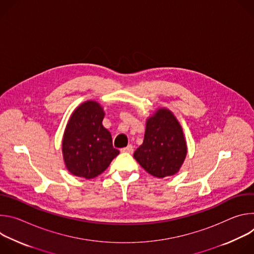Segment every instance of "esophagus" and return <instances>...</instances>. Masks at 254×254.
<instances>
[{"instance_id": "34e87169", "label": "esophagus", "mask_w": 254, "mask_h": 254, "mask_svg": "<svg viewBox=\"0 0 254 254\" xmlns=\"http://www.w3.org/2000/svg\"><path fill=\"white\" fill-rule=\"evenodd\" d=\"M121 151H122L123 153H128V154H132V152H133V147L131 146V144H128L127 147H126V148H123Z\"/></svg>"}]
</instances>
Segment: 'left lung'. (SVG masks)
<instances>
[{
  "mask_svg": "<svg viewBox=\"0 0 254 254\" xmlns=\"http://www.w3.org/2000/svg\"><path fill=\"white\" fill-rule=\"evenodd\" d=\"M186 155L187 144L178 120L167 108H160L147 120L142 144L133 158L152 176L165 178L179 172Z\"/></svg>",
  "mask_w": 254,
  "mask_h": 254,
  "instance_id": "obj_1",
  "label": "left lung"
}]
</instances>
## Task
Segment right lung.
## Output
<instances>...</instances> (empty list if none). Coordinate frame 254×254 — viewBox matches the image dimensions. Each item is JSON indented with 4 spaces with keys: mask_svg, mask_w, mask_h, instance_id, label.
Here are the masks:
<instances>
[{
    "mask_svg": "<svg viewBox=\"0 0 254 254\" xmlns=\"http://www.w3.org/2000/svg\"><path fill=\"white\" fill-rule=\"evenodd\" d=\"M103 118V108L93 100L83 102L71 115L62 140V153L72 175L93 179L120 154L113 146L111 132L102 126Z\"/></svg>",
    "mask_w": 254,
    "mask_h": 254,
    "instance_id": "1",
    "label": "right lung"
}]
</instances>
